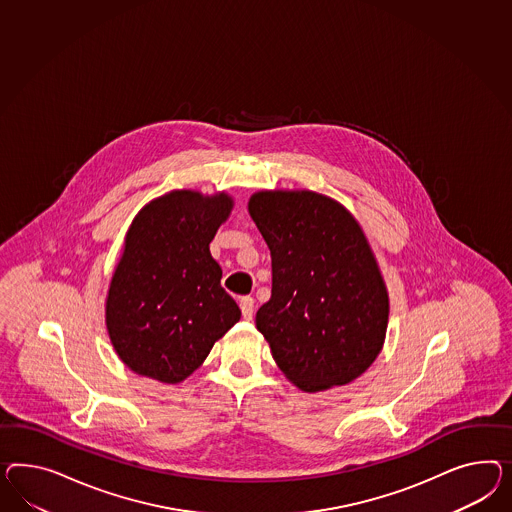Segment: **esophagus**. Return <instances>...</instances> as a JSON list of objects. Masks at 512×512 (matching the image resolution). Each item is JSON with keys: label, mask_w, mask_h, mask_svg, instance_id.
Instances as JSON below:
<instances>
[{"label": "esophagus", "mask_w": 512, "mask_h": 512, "mask_svg": "<svg viewBox=\"0 0 512 512\" xmlns=\"http://www.w3.org/2000/svg\"><path fill=\"white\" fill-rule=\"evenodd\" d=\"M240 309H242V317L246 318V320H251L253 318V311H255V300L251 296H244L240 300Z\"/></svg>", "instance_id": "1"}]
</instances>
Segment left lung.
I'll return each mask as SVG.
<instances>
[{"label":"left lung","mask_w":512,"mask_h":512,"mask_svg":"<svg viewBox=\"0 0 512 512\" xmlns=\"http://www.w3.org/2000/svg\"><path fill=\"white\" fill-rule=\"evenodd\" d=\"M248 210L272 257V296L255 324L277 367L305 393L350 384L382 352L389 318L360 221L311 190H261Z\"/></svg>","instance_id":"obj_1"}]
</instances>
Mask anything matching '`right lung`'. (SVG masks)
<instances>
[{
    "instance_id": "1",
    "label": "right lung",
    "mask_w": 512,
    "mask_h": 512,
    "mask_svg": "<svg viewBox=\"0 0 512 512\" xmlns=\"http://www.w3.org/2000/svg\"><path fill=\"white\" fill-rule=\"evenodd\" d=\"M233 207L227 192L171 190L130 223L106 296V330L130 371L179 384L240 320L210 255Z\"/></svg>"
}]
</instances>
